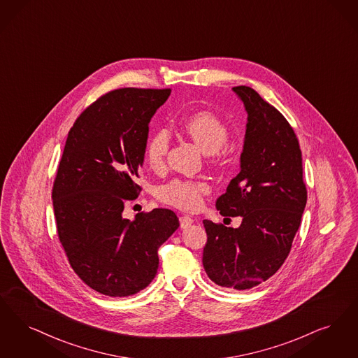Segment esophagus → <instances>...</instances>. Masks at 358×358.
Here are the masks:
<instances>
[{
  "mask_svg": "<svg viewBox=\"0 0 358 358\" xmlns=\"http://www.w3.org/2000/svg\"><path fill=\"white\" fill-rule=\"evenodd\" d=\"M193 222H194V220H193L192 217H189V215H184L180 217V225H181V228H182V229H185L187 227H190Z\"/></svg>",
  "mask_w": 358,
  "mask_h": 358,
  "instance_id": "esophagus-1",
  "label": "esophagus"
}]
</instances>
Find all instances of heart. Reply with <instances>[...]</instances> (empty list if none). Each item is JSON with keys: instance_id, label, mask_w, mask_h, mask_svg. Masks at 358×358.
Instances as JSON below:
<instances>
[{"instance_id": "heart-1", "label": "heart", "mask_w": 358, "mask_h": 358, "mask_svg": "<svg viewBox=\"0 0 358 358\" xmlns=\"http://www.w3.org/2000/svg\"><path fill=\"white\" fill-rule=\"evenodd\" d=\"M182 128L208 155L220 152L229 140V133L224 122L209 112H199L187 117ZM169 145L171 133L168 129H158L149 137L145 157L152 169L161 171L165 166ZM208 192L209 185L203 180L174 178L158 187L157 197L161 202L174 208L194 210L202 203V197Z\"/></svg>"}]
</instances>
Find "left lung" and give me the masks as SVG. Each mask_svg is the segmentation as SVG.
Here are the masks:
<instances>
[{"mask_svg": "<svg viewBox=\"0 0 358 358\" xmlns=\"http://www.w3.org/2000/svg\"><path fill=\"white\" fill-rule=\"evenodd\" d=\"M233 92L248 113L240 173L215 201L238 228L203 220L202 264L217 285L245 290L266 281L285 262L306 205L302 155L294 130L249 86Z\"/></svg>", "mask_w": 358, "mask_h": 358, "instance_id": "left-lung-1", "label": "left lung"}]
</instances>
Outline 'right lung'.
<instances>
[{
  "label": "right lung",
  "instance_id": "right-lung-1",
  "mask_svg": "<svg viewBox=\"0 0 358 358\" xmlns=\"http://www.w3.org/2000/svg\"><path fill=\"white\" fill-rule=\"evenodd\" d=\"M171 89L106 93L76 120L52 199L59 243L77 275L110 297L138 293L156 277L158 248L180 227L169 209L122 217L137 199L149 122Z\"/></svg>",
  "mask_w": 358,
  "mask_h": 358
}]
</instances>
